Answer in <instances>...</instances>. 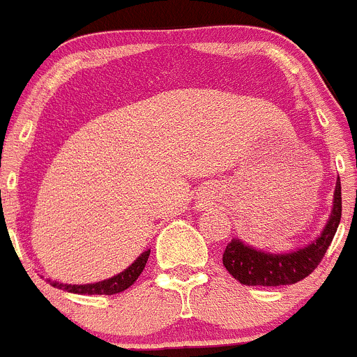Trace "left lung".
Wrapping results in <instances>:
<instances>
[{
	"label": "left lung",
	"instance_id": "1",
	"mask_svg": "<svg viewBox=\"0 0 357 357\" xmlns=\"http://www.w3.org/2000/svg\"><path fill=\"white\" fill-rule=\"evenodd\" d=\"M340 218H342V185L338 178L328 224L310 245L301 246L289 254H271L234 238L224 252L225 269L243 285L278 287V285L296 284L299 280L306 278L322 261L326 250L335 238Z\"/></svg>",
	"mask_w": 357,
	"mask_h": 357
}]
</instances>
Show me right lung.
<instances>
[{"instance_id":"add662e5","label":"right lung","mask_w":357,"mask_h":357,"mask_svg":"<svg viewBox=\"0 0 357 357\" xmlns=\"http://www.w3.org/2000/svg\"><path fill=\"white\" fill-rule=\"evenodd\" d=\"M149 252L151 250H146L139 255L125 271L118 273V275L111 276L107 280H102V282H95V284H84V285H72V284H59V282H52V280H47L49 284L56 289H61L65 292H72V294H105L112 296L118 294V292L126 291L130 285H133V282L139 278V275L144 269L146 262H148Z\"/></svg>"}]
</instances>
